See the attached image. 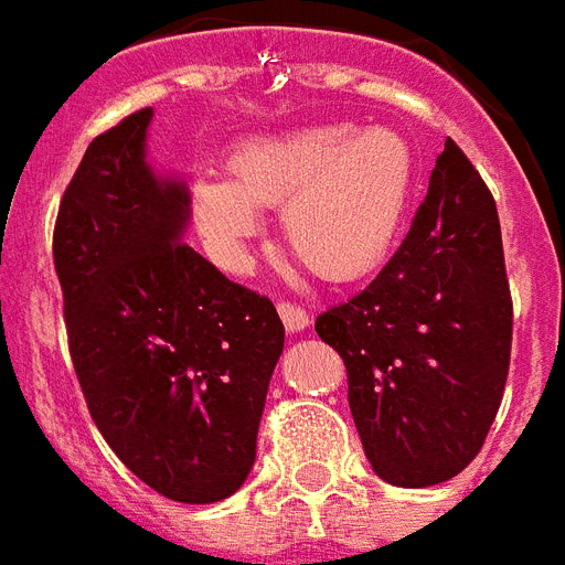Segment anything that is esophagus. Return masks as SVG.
<instances>
[{
	"instance_id": "34e87169",
	"label": "esophagus",
	"mask_w": 565,
	"mask_h": 565,
	"mask_svg": "<svg viewBox=\"0 0 565 565\" xmlns=\"http://www.w3.org/2000/svg\"><path fill=\"white\" fill-rule=\"evenodd\" d=\"M278 316H281L284 328L290 330V333H301V330L310 328V316H307L305 307L290 305V301H281V305H278Z\"/></svg>"
}]
</instances>
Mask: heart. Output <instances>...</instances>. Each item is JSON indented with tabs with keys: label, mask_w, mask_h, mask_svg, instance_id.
I'll return each instance as SVG.
<instances>
[{
	"label": "heart",
	"mask_w": 565,
	"mask_h": 565,
	"mask_svg": "<svg viewBox=\"0 0 565 565\" xmlns=\"http://www.w3.org/2000/svg\"><path fill=\"white\" fill-rule=\"evenodd\" d=\"M232 179L196 171L191 205L205 243L237 260L260 232V211L281 205V235L310 273L351 281L371 273L401 235L415 191V153L401 132L305 124L246 139Z\"/></svg>",
	"instance_id": "heart-1"
}]
</instances>
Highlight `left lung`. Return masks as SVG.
Masks as SVG:
<instances>
[{
    "instance_id": "8db88e82",
    "label": "left lung",
    "mask_w": 565,
    "mask_h": 565,
    "mask_svg": "<svg viewBox=\"0 0 565 565\" xmlns=\"http://www.w3.org/2000/svg\"><path fill=\"white\" fill-rule=\"evenodd\" d=\"M513 307L497 203L452 139L401 249L316 333L348 369V403L374 473L429 488L488 438L511 362Z\"/></svg>"
}]
</instances>
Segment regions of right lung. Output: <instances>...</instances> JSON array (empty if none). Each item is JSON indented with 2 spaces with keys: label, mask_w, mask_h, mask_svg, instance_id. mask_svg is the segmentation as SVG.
Returning a JSON list of instances; mask_svg holds the SVG:
<instances>
[{
  "label": "right lung",
  "mask_w": 565,
  "mask_h": 565,
  "mask_svg": "<svg viewBox=\"0 0 565 565\" xmlns=\"http://www.w3.org/2000/svg\"><path fill=\"white\" fill-rule=\"evenodd\" d=\"M153 109L92 141L54 226L68 348L104 441L156 493L209 505L252 465L284 324L185 243L191 191L148 162Z\"/></svg>",
  "instance_id": "add662e5"
}]
</instances>
